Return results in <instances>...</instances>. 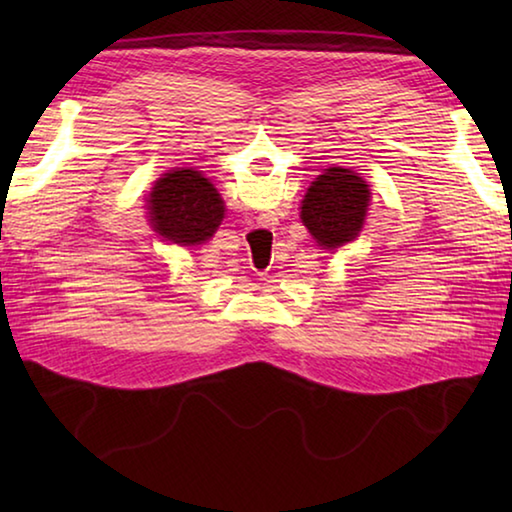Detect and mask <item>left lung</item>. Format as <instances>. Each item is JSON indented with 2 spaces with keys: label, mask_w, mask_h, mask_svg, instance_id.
I'll return each mask as SVG.
<instances>
[{
  "label": "left lung",
  "mask_w": 512,
  "mask_h": 512,
  "mask_svg": "<svg viewBox=\"0 0 512 512\" xmlns=\"http://www.w3.org/2000/svg\"><path fill=\"white\" fill-rule=\"evenodd\" d=\"M370 205V185L359 173L329 167L302 198L300 219L318 246L336 250L359 237Z\"/></svg>",
  "instance_id": "8db88e82"
}]
</instances>
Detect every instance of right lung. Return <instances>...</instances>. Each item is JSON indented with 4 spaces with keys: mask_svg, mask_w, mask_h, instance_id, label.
<instances>
[{
    "mask_svg": "<svg viewBox=\"0 0 512 512\" xmlns=\"http://www.w3.org/2000/svg\"><path fill=\"white\" fill-rule=\"evenodd\" d=\"M151 225L162 241L198 246L210 239L225 214L221 194L196 169H173L155 180L149 194Z\"/></svg>",
    "mask_w": 512,
    "mask_h": 512,
    "instance_id": "obj_1",
    "label": "right lung"
}]
</instances>
